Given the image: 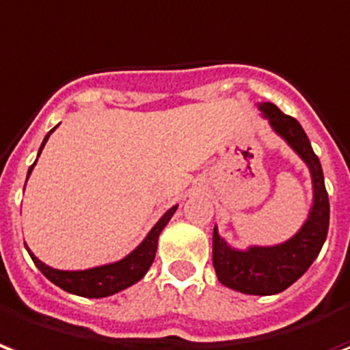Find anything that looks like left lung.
Here are the masks:
<instances>
[{
    "label": "left lung",
    "mask_w": 350,
    "mask_h": 350,
    "mask_svg": "<svg viewBox=\"0 0 350 350\" xmlns=\"http://www.w3.org/2000/svg\"><path fill=\"white\" fill-rule=\"evenodd\" d=\"M272 129L304 158L313 178V208L310 218L291 241L272 248H250L234 252L221 241L214 228L213 265L221 285L246 295H276L310 269L323 248L330 224V203L317 154L313 152L304 129L295 117L285 116L272 102L259 106Z\"/></svg>",
    "instance_id": "1"
}]
</instances>
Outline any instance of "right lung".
Wrapping results in <instances>:
<instances>
[{"label":"right lung","mask_w":350,"mask_h":350,"mask_svg":"<svg viewBox=\"0 0 350 350\" xmlns=\"http://www.w3.org/2000/svg\"><path fill=\"white\" fill-rule=\"evenodd\" d=\"M52 132L53 129L50 130L48 136L44 137V142L40 145V150H42L46 139L50 137ZM33 165L35 164H31L29 173H31ZM29 173H27V175H29ZM175 211H177V206H172V208L158 220L157 226L150 229V233L145 237V241L142 242L130 256H126L124 259H121V261L113 262V265L96 267V269L91 270H80V272H65V270H55L50 269V267H46L44 262L39 261L29 250H27V252H29L33 262L37 265V269H39L50 282L55 283V285L61 287L63 291H68V293H72V295H80V297L88 298L109 297V295H113V293H119V291L126 289L130 285H134V283L139 282V280L145 276V272L149 270V267L152 265V261H154V256H157L158 237L162 233V229L167 226V221L172 220V216Z\"/></svg>","instance_id":"right-lung-1"}]
</instances>
